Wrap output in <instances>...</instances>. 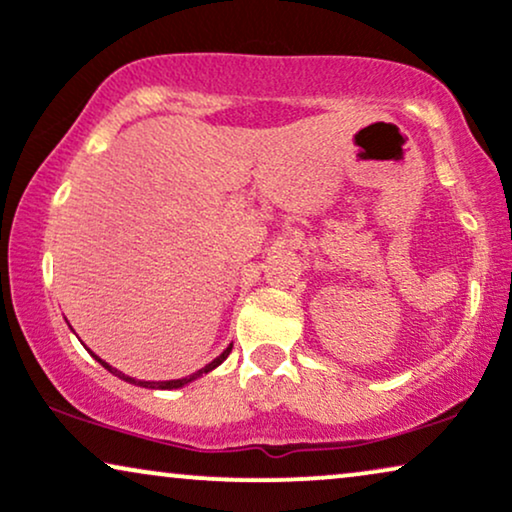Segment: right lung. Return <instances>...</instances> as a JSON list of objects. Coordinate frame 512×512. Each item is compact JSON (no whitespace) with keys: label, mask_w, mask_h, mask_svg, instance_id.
<instances>
[{"label":"right lung","mask_w":512,"mask_h":512,"mask_svg":"<svg viewBox=\"0 0 512 512\" xmlns=\"http://www.w3.org/2000/svg\"><path fill=\"white\" fill-rule=\"evenodd\" d=\"M231 346L234 344H229L227 349H224L220 356H217L213 363H208L206 367H201L199 372H194V374H189V377H182V379H170V381H142V379H133V377H128V374H124V372H119L117 367H112L109 363H105V360H102L100 356H95V353L91 351V349H86L88 353H91V356L98 360V363L105 367L107 372H112L114 377H119V379H124V381H128V384H135V386H142V388H159V391H173V388H182V386H187V384H192L194 379H199V377H203V374H208V372H213L217 365H222L224 360H227V356L231 353Z\"/></svg>","instance_id":"right-lung-1"}]
</instances>
